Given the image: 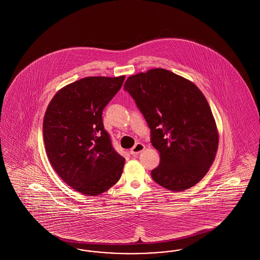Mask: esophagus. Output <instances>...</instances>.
<instances>
[{
  "label": "esophagus",
  "mask_w": 260,
  "mask_h": 260,
  "mask_svg": "<svg viewBox=\"0 0 260 260\" xmlns=\"http://www.w3.org/2000/svg\"><path fill=\"white\" fill-rule=\"evenodd\" d=\"M145 149V146L142 144V143H136V145L133 147V148L131 149V154L133 155V156H136V155H138L139 153H141L143 150Z\"/></svg>",
  "instance_id": "esophagus-1"
}]
</instances>
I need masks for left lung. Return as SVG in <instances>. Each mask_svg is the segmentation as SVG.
Returning a JSON list of instances; mask_svg holds the SVG:
<instances>
[{
  "instance_id": "obj_1",
  "label": "left lung",
  "mask_w": 260,
  "mask_h": 260,
  "mask_svg": "<svg viewBox=\"0 0 260 260\" xmlns=\"http://www.w3.org/2000/svg\"><path fill=\"white\" fill-rule=\"evenodd\" d=\"M151 129L160 165L151 172L159 185L183 191L207 174L218 148V131L208 100L185 78L154 68L124 85Z\"/></svg>"
}]
</instances>
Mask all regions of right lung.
I'll return each mask as SVG.
<instances>
[{
    "instance_id": "1",
    "label": "right lung",
    "mask_w": 260,
    "mask_h": 260,
    "mask_svg": "<svg viewBox=\"0 0 260 260\" xmlns=\"http://www.w3.org/2000/svg\"><path fill=\"white\" fill-rule=\"evenodd\" d=\"M125 76L87 77L59 89L45 113L44 142L51 167L67 185L98 196L115 185L124 158L112 146L102 112Z\"/></svg>"
}]
</instances>
